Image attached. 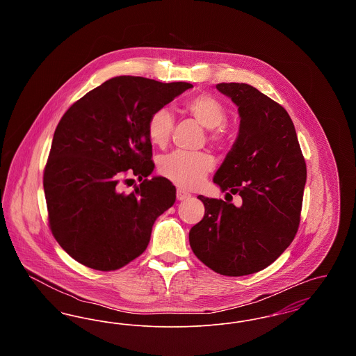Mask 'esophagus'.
Wrapping results in <instances>:
<instances>
[{
    "mask_svg": "<svg viewBox=\"0 0 356 356\" xmlns=\"http://www.w3.org/2000/svg\"><path fill=\"white\" fill-rule=\"evenodd\" d=\"M176 197H177V200H186L188 197H191V193H188L183 189H177L176 191Z\"/></svg>",
    "mask_w": 356,
    "mask_h": 356,
    "instance_id": "34e87169",
    "label": "esophagus"
}]
</instances>
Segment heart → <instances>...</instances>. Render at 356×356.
I'll use <instances>...</instances> for the list:
<instances>
[{"label":"heart","mask_w":356,"mask_h":356,"mask_svg":"<svg viewBox=\"0 0 356 356\" xmlns=\"http://www.w3.org/2000/svg\"><path fill=\"white\" fill-rule=\"evenodd\" d=\"M184 109L205 128H209L208 138L215 145H222L228 138L227 106L219 97L200 93L191 97ZM175 119L170 109L159 108L149 116L147 132L153 145L165 147L170 141ZM213 167V159L205 152H176L164 156L159 163V172L177 186L195 189L202 186L207 173Z\"/></svg>","instance_id":"1"}]
</instances>
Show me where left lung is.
I'll use <instances>...</instances> for the list:
<instances>
[{"mask_svg":"<svg viewBox=\"0 0 356 356\" xmlns=\"http://www.w3.org/2000/svg\"><path fill=\"white\" fill-rule=\"evenodd\" d=\"M216 88L238 106L240 129L213 181L243 203L235 207L199 195L205 213L191 228L189 244L211 270L244 276L268 267L292 243L307 167L293 122L280 104L251 85Z\"/></svg>","mask_w":356,"mask_h":356,"instance_id":"obj_1","label":"left lung"}]
</instances>
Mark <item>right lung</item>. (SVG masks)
Returning <instances> with one entry per match:
<instances>
[{
  "label": "right lung",
  "mask_w": 356,
  "mask_h": 356,
  "mask_svg": "<svg viewBox=\"0 0 356 356\" xmlns=\"http://www.w3.org/2000/svg\"><path fill=\"white\" fill-rule=\"evenodd\" d=\"M189 83H160L119 76L88 92L60 120L44 170L49 228L76 261L115 271L143 254L154 220L176 200L154 168L149 116ZM136 175L140 186L120 193L119 181Z\"/></svg>",
  "instance_id": "1"
}]
</instances>
